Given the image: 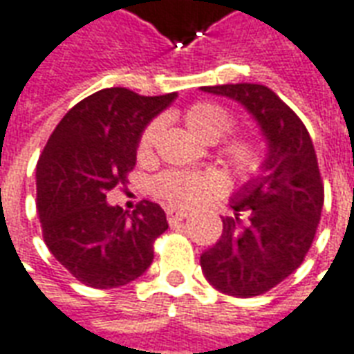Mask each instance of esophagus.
<instances>
[{
    "label": "esophagus",
    "instance_id": "1",
    "mask_svg": "<svg viewBox=\"0 0 354 354\" xmlns=\"http://www.w3.org/2000/svg\"><path fill=\"white\" fill-rule=\"evenodd\" d=\"M189 217V212H185V209H167V221L175 223V221H183V219H187Z\"/></svg>",
    "mask_w": 354,
    "mask_h": 354
}]
</instances>
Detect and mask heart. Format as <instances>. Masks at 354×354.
I'll return each instance as SVG.
<instances>
[{"mask_svg":"<svg viewBox=\"0 0 354 354\" xmlns=\"http://www.w3.org/2000/svg\"><path fill=\"white\" fill-rule=\"evenodd\" d=\"M183 122L189 127L190 133L202 142L219 141L232 127V118L229 112L213 102L190 104L189 109L183 112ZM160 127H162V122L154 120L142 131L139 147H137V152L141 158L149 156L152 152V147L156 145L158 135H160ZM223 154L230 169L236 173L240 179H250L261 169V150L250 139H244V137L230 139L225 145ZM219 190H221V181L204 173L167 171L160 175L156 181L158 196L177 207L196 205L198 202L209 198L212 194H217Z\"/></svg>","mask_w":354,"mask_h":354,"instance_id":"heart-1","label":"heart"}]
</instances>
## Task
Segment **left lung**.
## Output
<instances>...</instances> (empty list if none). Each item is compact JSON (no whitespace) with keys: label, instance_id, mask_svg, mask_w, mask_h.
Wrapping results in <instances>:
<instances>
[{"label":"left lung","instance_id":"obj_1","mask_svg":"<svg viewBox=\"0 0 354 354\" xmlns=\"http://www.w3.org/2000/svg\"><path fill=\"white\" fill-rule=\"evenodd\" d=\"M202 91L240 102L269 150L261 173L230 198L234 217H223L221 238L202 253L200 265L219 292L261 295L301 265L315 240L324 205L317 152L299 116L269 87L227 84Z\"/></svg>","mask_w":354,"mask_h":354}]
</instances>
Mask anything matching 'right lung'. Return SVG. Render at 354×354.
I'll return each instance as SVG.
<instances>
[{"mask_svg": "<svg viewBox=\"0 0 354 354\" xmlns=\"http://www.w3.org/2000/svg\"><path fill=\"white\" fill-rule=\"evenodd\" d=\"M177 97L109 87L85 97L51 133L36 167L37 213L53 257L82 284L109 290L145 274L167 230L164 209L145 200L133 213L106 194L127 181L145 127Z\"/></svg>", "mask_w": 354, "mask_h": 354, "instance_id": "1", "label": "right lung"}]
</instances>
